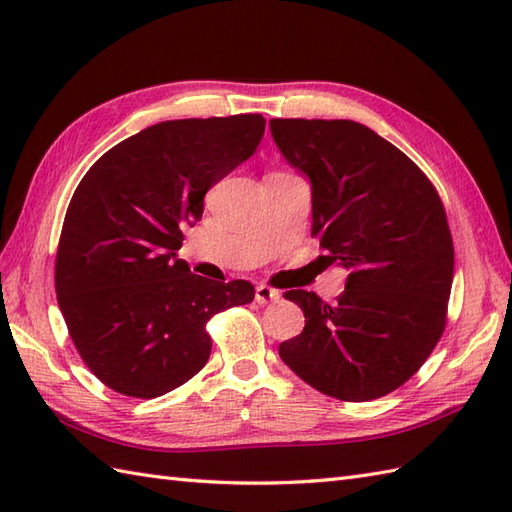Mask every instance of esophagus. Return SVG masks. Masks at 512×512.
<instances>
[{
    "label": "esophagus",
    "mask_w": 512,
    "mask_h": 512,
    "mask_svg": "<svg viewBox=\"0 0 512 512\" xmlns=\"http://www.w3.org/2000/svg\"><path fill=\"white\" fill-rule=\"evenodd\" d=\"M279 290H275V288H270V286H266V284H262V286H257L255 288V301L259 303V306H266V303H273V301H279Z\"/></svg>",
    "instance_id": "1"
}]
</instances>
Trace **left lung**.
Returning <instances> with one entry per match:
<instances>
[{"label":"left lung","mask_w":512,"mask_h":512,"mask_svg":"<svg viewBox=\"0 0 512 512\" xmlns=\"http://www.w3.org/2000/svg\"><path fill=\"white\" fill-rule=\"evenodd\" d=\"M281 154L312 182V237L350 275L336 303L290 290L306 328L279 345L321 394L367 402L405 385L447 325L453 237L440 195L398 147L354 121L273 118Z\"/></svg>","instance_id":"obj_1"}]
</instances>
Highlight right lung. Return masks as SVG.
<instances>
[{
	"instance_id": "obj_1",
	"label": "right lung",
	"mask_w": 512,
	"mask_h": 512,
	"mask_svg": "<svg viewBox=\"0 0 512 512\" xmlns=\"http://www.w3.org/2000/svg\"><path fill=\"white\" fill-rule=\"evenodd\" d=\"M262 114L182 118L129 136L76 187L54 290L68 334L103 385L158 398L209 361L213 314L255 299L244 279L211 281L176 259L204 195L264 136Z\"/></svg>"
}]
</instances>
